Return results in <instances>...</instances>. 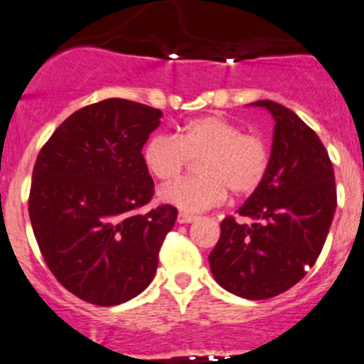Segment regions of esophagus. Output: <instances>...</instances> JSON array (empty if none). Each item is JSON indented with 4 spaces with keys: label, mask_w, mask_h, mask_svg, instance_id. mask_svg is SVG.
I'll return each mask as SVG.
<instances>
[{
    "label": "esophagus",
    "mask_w": 364,
    "mask_h": 364,
    "mask_svg": "<svg viewBox=\"0 0 364 364\" xmlns=\"http://www.w3.org/2000/svg\"><path fill=\"white\" fill-rule=\"evenodd\" d=\"M196 218L198 216L188 215V213H179V215H177V222H179V224H191V222H194Z\"/></svg>",
    "instance_id": "esophagus-1"
}]
</instances>
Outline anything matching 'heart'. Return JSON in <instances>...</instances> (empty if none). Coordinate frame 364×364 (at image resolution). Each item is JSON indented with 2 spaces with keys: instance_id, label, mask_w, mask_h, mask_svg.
<instances>
[{
  "instance_id": "heart-1",
  "label": "heart",
  "mask_w": 364,
  "mask_h": 364,
  "mask_svg": "<svg viewBox=\"0 0 364 364\" xmlns=\"http://www.w3.org/2000/svg\"><path fill=\"white\" fill-rule=\"evenodd\" d=\"M196 159L200 176L161 192L164 201L192 213L218 205L228 191L233 196L257 191L270 168V144L257 133H244L237 122L209 114L185 122L176 136H151L142 148L146 172L164 185Z\"/></svg>"
}]
</instances>
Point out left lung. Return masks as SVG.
Returning a JSON list of instances; mask_svg holds the SVG:
<instances>
[{"label":"left lung","mask_w":364,"mask_h":364,"mask_svg":"<svg viewBox=\"0 0 364 364\" xmlns=\"http://www.w3.org/2000/svg\"><path fill=\"white\" fill-rule=\"evenodd\" d=\"M274 116L270 168L237 213L225 216L209 255L222 289L248 300L289 291L313 267L337 207V187L322 140L291 109L270 100L253 102Z\"/></svg>","instance_id":"8db88e82"}]
</instances>
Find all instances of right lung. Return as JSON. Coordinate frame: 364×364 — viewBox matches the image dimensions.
<instances>
[{
  "instance_id": "obj_1",
  "label": "right lung",
  "mask_w": 364,
  "mask_h": 364,
  "mask_svg": "<svg viewBox=\"0 0 364 364\" xmlns=\"http://www.w3.org/2000/svg\"><path fill=\"white\" fill-rule=\"evenodd\" d=\"M163 112L111 97L68 116L33 168L29 218L60 285L94 305H118L151 283L177 209L159 205L142 148Z\"/></svg>"
}]
</instances>
